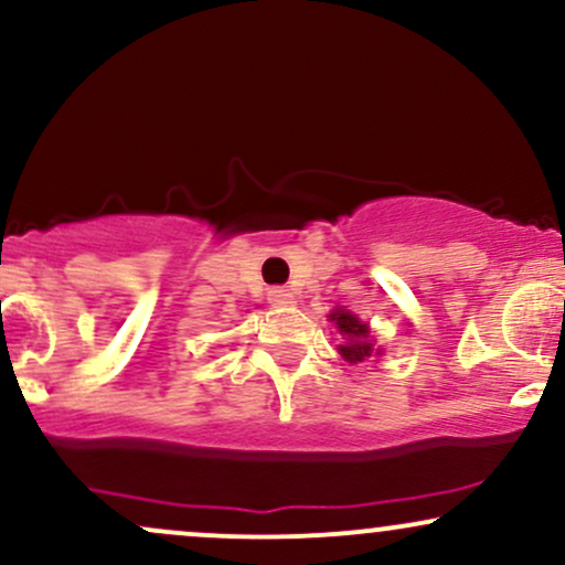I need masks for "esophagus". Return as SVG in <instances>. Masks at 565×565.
Returning a JSON list of instances; mask_svg holds the SVG:
<instances>
[{
    "mask_svg": "<svg viewBox=\"0 0 565 565\" xmlns=\"http://www.w3.org/2000/svg\"><path fill=\"white\" fill-rule=\"evenodd\" d=\"M268 300L274 302V305H278V308H281V305H289L291 300H295V295H291L289 289H284V287H274L268 291Z\"/></svg>",
    "mask_w": 565,
    "mask_h": 565,
    "instance_id": "1",
    "label": "esophagus"
}]
</instances>
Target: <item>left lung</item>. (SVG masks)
<instances>
[{
	"mask_svg": "<svg viewBox=\"0 0 565 565\" xmlns=\"http://www.w3.org/2000/svg\"><path fill=\"white\" fill-rule=\"evenodd\" d=\"M329 321L342 334V345H337V350L348 364H364L372 355H380V348H374V340L369 337V323L361 321L359 316H353L345 308H334L329 313Z\"/></svg>",
	"mask_w": 565,
	"mask_h": 565,
	"instance_id": "8db88e82",
	"label": "left lung"
}]
</instances>
